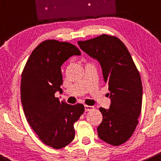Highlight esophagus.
Returning <instances> with one entry per match:
<instances>
[{"instance_id": "esophagus-1", "label": "esophagus", "mask_w": 161, "mask_h": 161, "mask_svg": "<svg viewBox=\"0 0 161 161\" xmlns=\"http://www.w3.org/2000/svg\"><path fill=\"white\" fill-rule=\"evenodd\" d=\"M93 109V106H90V105H85V111L86 112H88V111H91Z\"/></svg>"}]
</instances>
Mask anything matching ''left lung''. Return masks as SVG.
<instances>
[{
	"instance_id": "1",
	"label": "left lung",
	"mask_w": 161,
	"mask_h": 161,
	"mask_svg": "<svg viewBox=\"0 0 161 161\" xmlns=\"http://www.w3.org/2000/svg\"><path fill=\"white\" fill-rule=\"evenodd\" d=\"M78 44L99 61L110 91L109 109L99 108L103 119L97 127L98 136L112 146H120L132 136L142 111V85L138 68L127 48L115 36L104 34Z\"/></svg>"
}]
</instances>
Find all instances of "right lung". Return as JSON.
<instances>
[{
	"label": "right lung",
	"instance_id": "obj_1",
	"mask_svg": "<svg viewBox=\"0 0 161 161\" xmlns=\"http://www.w3.org/2000/svg\"><path fill=\"white\" fill-rule=\"evenodd\" d=\"M80 54L71 43L46 40L31 53L22 72L20 95L26 120L40 140L56 149L73 141L74 124L85 110L82 104L71 105L55 97L62 92L60 67Z\"/></svg>",
	"mask_w": 161,
	"mask_h": 161
}]
</instances>
